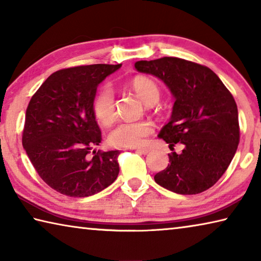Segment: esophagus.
I'll use <instances>...</instances> for the list:
<instances>
[{"label":"esophagus","mask_w":261,"mask_h":261,"mask_svg":"<svg viewBox=\"0 0 261 261\" xmlns=\"http://www.w3.org/2000/svg\"><path fill=\"white\" fill-rule=\"evenodd\" d=\"M149 151H151V149H149V148H137V149H136L137 153L144 154V155H145V154H148Z\"/></svg>","instance_id":"obj_1"}]
</instances>
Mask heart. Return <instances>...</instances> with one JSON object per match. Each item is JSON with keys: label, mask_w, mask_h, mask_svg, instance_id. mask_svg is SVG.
<instances>
[{"label": "heart", "mask_w": 261, "mask_h": 261, "mask_svg": "<svg viewBox=\"0 0 261 261\" xmlns=\"http://www.w3.org/2000/svg\"><path fill=\"white\" fill-rule=\"evenodd\" d=\"M131 88L146 106L155 105L160 99V90L149 78H135ZM93 113L101 124L109 125L114 122L116 117L115 96L109 85H103L96 93L93 100ZM152 132L153 125L148 121H123L109 134V143L116 147H138L145 144Z\"/></svg>", "instance_id": "obj_1"}]
</instances>
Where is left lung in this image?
<instances>
[{"label": "left lung", "mask_w": 261, "mask_h": 261, "mask_svg": "<svg viewBox=\"0 0 261 261\" xmlns=\"http://www.w3.org/2000/svg\"><path fill=\"white\" fill-rule=\"evenodd\" d=\"M138 72L165 83L175 102L169 122L158 137L171 148L169 165L154 176L162 188L178 194H197L218 182L240 143L237 105L221 79L204 65L177 57L135 63Z\"/></svg>", "instance_id": "left-lung-1"}]
</instances>
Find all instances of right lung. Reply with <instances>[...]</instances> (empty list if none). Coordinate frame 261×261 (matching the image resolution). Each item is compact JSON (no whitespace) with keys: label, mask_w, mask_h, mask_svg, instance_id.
I'll return each instance as SVG.
<instances>
[{"label":"right lung","mask_w":261,"mask_h":261,"mask_svg":"<svg viewBox=\"0 0 261 261\" xmlns=\"http://www.w3.org/2000/svg\"><path fill=\"white\" fill-rule=\"evenodd\" d=\"M122 64L82 65L48 77L26 109L23 146L39 176L68 197L102 191L120 173V151L96 152L101 131L93 113L99 84Z\"/></svg>","instance_id":"1"}]
</instances>
